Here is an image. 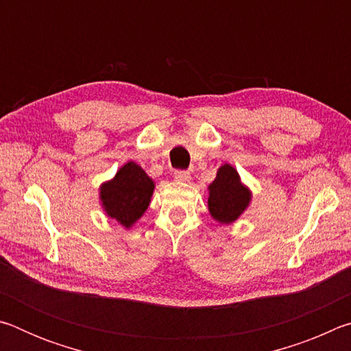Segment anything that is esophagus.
Instances as JSON below:
<instances>
[{
  "label": "esophagus",
  "instance_id": "obj_1",
  "mask_svg": "<svg viewBox=\"0 0 351 351\" xmlns=\"http://www.w3.org/2000/svg\"><path fill=\"white\" fill-rule=\"evenodd\" d=\"M175 180L180 181V182H189L190 181V173H189V171L178 170V171H175Z\"/></svg>",
  "mask_w": 351,
  "mask_h": 351
}]
</instances>
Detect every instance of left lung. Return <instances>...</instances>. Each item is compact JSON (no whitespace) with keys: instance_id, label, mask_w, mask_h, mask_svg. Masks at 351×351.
I'll use <instances>...</instances> for the list:
<instances>
[{"instance_id":"left-lung-1","label":"left lung","mask_w":351,"mask_h":351,"mask_svg":"<svg viewBox=\"0 0 351 351\" xmlns=\"http://www.w3.org/2000/svg\"><path fill=\"white\" fill-rule=\"evenodd\" d=\"M210 217L219 224H232L239 219L252 201V192L246 184H243L237 169L230 164H223L217 170V176L209 187Z\"/></svg>"}]
</instances>
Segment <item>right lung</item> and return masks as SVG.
<instances>
[{
    "mask_svg": "<svg viewBox=\"0 0 351 351\" xmlns=\"http://www.w3.org/2000/svg\"><path fill=\"white\" fill-rule=\"evenodd\" d=\"M154 181L134 161H128L111 180L100 184L99 199L105 215L130 229L150 206Z\"/></svg>",
    "mask_w": 351,
    "mask_h": 351,
    "instance_id": "obj_1",
    "label": "right lung"
}]
</instances>
